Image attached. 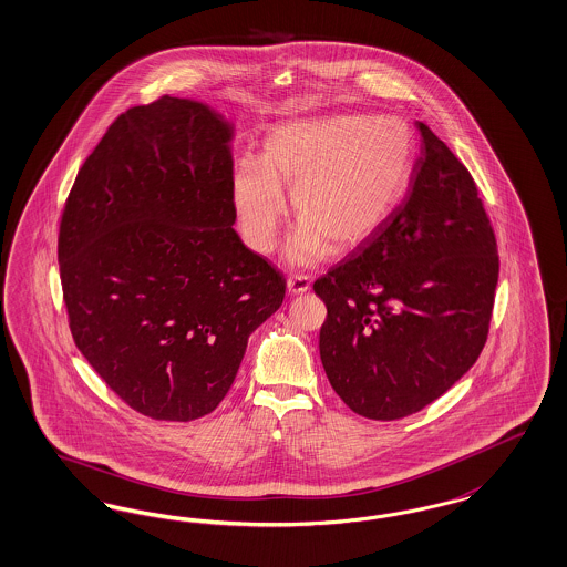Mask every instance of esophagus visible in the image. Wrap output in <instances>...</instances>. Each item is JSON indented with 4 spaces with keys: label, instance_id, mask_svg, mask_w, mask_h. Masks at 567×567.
<instances>
[{
    "label": "esophagus",
    "instance_id": "esophagus-1",
    "mask_svg": "<svg viewBox=\"0 0 567 567\" xmlns=\"http://www.w3.org/2000/svg\"><path fill=\"white\" fill-rule=\"evenodd\" d=\"M311 290V277L309 275H292L290 279H288V292L293 293H305Z\"/></svg>",
    "mask_w": 567,
    "mask_h": 567
}]
</instances>
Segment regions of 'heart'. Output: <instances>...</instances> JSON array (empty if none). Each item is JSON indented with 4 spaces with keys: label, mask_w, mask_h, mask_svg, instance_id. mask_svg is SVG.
<instances>
[{
    "label": "heart",
    "mask_w": 567,
    "mask_h": 567,
    "mask_svg": "<svg viewBox=\"0 0 567 567\" xmlns=\"http://www.w3.org/2000/svg\"><path fill=\"white\" fill-rule=\"evenodd\" d=\"M413 128L401 116L336 114L275 127L258 161L234 173L231 196L241 236L256 252H271L286 219L281 185L292 187L300 225L286 256L309 265L371 238L392 215L409 182Z\"/></svg>",
    "instance_id": "heart-1"
}]
</instances>
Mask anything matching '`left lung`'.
Returning <instances> with one entry per match:
<instances>
[{"label": "left lung", "instance_id": "1", "mask_svg": "<svg viewBox=\"0 0 567 567\" xmlns=\"http://www.w3.org/2000/svg\"><path fill=\"white\" fill-rule=\"evenodd\" d=\"M411 189L357 252L312 284L329 384L367 420L413 415L486 344L498 255L474 177L427 125Z\"/></svg>", "mask_w": 567, "mask_h": 567}]
</instances>
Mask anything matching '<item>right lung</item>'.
Segmentation results:
<instances>
[{"mask_svg":"<svg viewBox=\"0 0 567 567\" xmlns=\"http://www.w3.org/2000/svg\"><path fill=\"white\" fill-rule=\"evenodd\" d=\"M231 133L194 100L128 109L64 204L58 262L74 344L152 420L215 411L286 296L284 275L231 227Z\"/></svg>","mask_w":567,"mask_h":567,"instance_id":"right-lung-1","label":"right lung"}]
</instances>
